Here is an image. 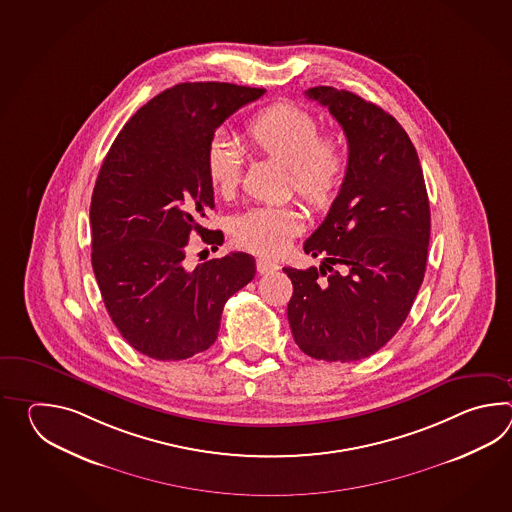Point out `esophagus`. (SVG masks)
I'll return each instance as SVG.
<instances>
[{"label": "esophagus", "instance_id": "1", "mask_svg": "<svg viewBox=\"0 0 512 512\" xmlns=\"http://www.w3.org/2000/svg\"><path fill=\"white\" fill-rule=\"evenodd\" d=\"M256 267H258V272L260 274H271V272H276L280 267H278V263H274L271 260H265V258H260V260L256 261Z\"/></svg>", "mask_w": 512, "mask_h": 512}]
</instances>
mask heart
I'll return each instance as SVG.
<instances>
[{
    "mask_svg": "<svg viewBox=\"0 0 512 512\" xmlns=\"http://www.w3.org/2000/svg\"><path fill=\"white\" fill-rule=\"evenodd\" d=\"M247 139L256 152L291 170L294 190L313 208H326L344 183L349 148L340 133L320 135L315 117L304 108L280 102L256 113L247 122ZM205 170L219 194H230L240 181L241 159L223 135L208 142ZM304 227L302 214L287 205L247 208L232 221V238L245 251L276 256Z\"/></svg>",
    "mask_w": 512,
    "mask_h": 512,
    "instance_id": "b5f03b06",
    "label": "heart"
}]
</instances>
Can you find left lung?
I'll use <instances>...</instances> for the list:
<instances>
[{
  "label": "left lung",
  "instance_id": "obj_1",
  "mask_svg": "<svg viewBox=\"0 0 512 512\" xmlns=\"http://www.w3.org/2000/svg\"><path fill=\"white\" fill-rule=\"evenodd\" d=\"M305 97L342 126L349 164L326 219L304 243L305 254L326 261L320 269H283L293 282L287 318L305 355L353 362L399 331L425 278V177L408 133L390 113L346 89L311 87Z\"/></svg>",
  "mask_w": 512,
  "mask_h": 512
}]
</instances>
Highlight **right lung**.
I'll list each match as a JSON object with an SVG mask.
<instances>
[{
    "label": "right lung",
    "instance_id": "obj_1",
    "mask_svg": "<svg viewBox=\"0 0 512 512\" xmlns=\"http://www.w3.org/2000/svg\"><path fill=\"white\" fill-rule=\"evenodd\" d=\"M263 93L225 82L170 87L126 122L100 166L89 208L91 265L113 324L150 359L183 360L210 348L225 302L256 274L245 252L196 269L185 256L194 232L219 243V230L201 225L214 208L208 142Z\"/></svg>",
    "mask_w": 512,
    "mask_h": 512
}]
</instances>
